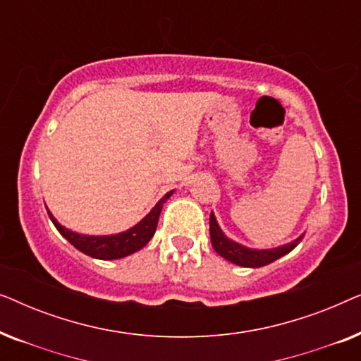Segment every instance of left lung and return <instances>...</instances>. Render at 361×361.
<instances>
[{
    "label": "left lung",
    "instance_id": "1",
    "mask_svg": "<svg viewBox=\"0 0 361 361\" xmlns=\"http://www.w3.org/2000/svg\"><path fill=\"white\" fill-rule=\"evenodd\" d=\"M304 233L298 236L295 240L289 241V243L276 246V248L269 250L248 248V246L228 238V236L224 233V230L220 228L214 212L210 214V240L214 250L221 256V258H225L226 261H230V263L233 264L243 266V268H261V266L273 263V261L279 259L281 256L290 253V251L300 243Z\"/></svg>",
    "mask_w": 361,
    "mask_h": 361
}]
</instances>
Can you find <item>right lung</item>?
Here are the masks:
<instances>
[{"mask_svg":"<svg viewBox=\"0 0 361 361\" xmlns=\"http://www.w3.org/2000/svg\"><path fill=\"white\" fill-rule=\"evenodd\" d=\"M174 194V190L167 192V194L162 197V199L157 202V204L152 207L149 214H147L145 219L137 221L135 226L128 228L125 231H120V233L115 235H83L77 233V231H72L67 226L61 225L57 221L56 216L52 215V212L47 209L49 219L52 220V224L59 230L63 238H66L68 243L75 246L78 251L85 253L87 256H92L95 259H120L125 258V256H130L136 251H140L142 246L149 243V240L156 233L157 220H159L162 205L166 204V200Z\"/></svg>","mask_w":361,"mask_h":361,"instance_id":"1","label":"right lung"}]
</instances>
